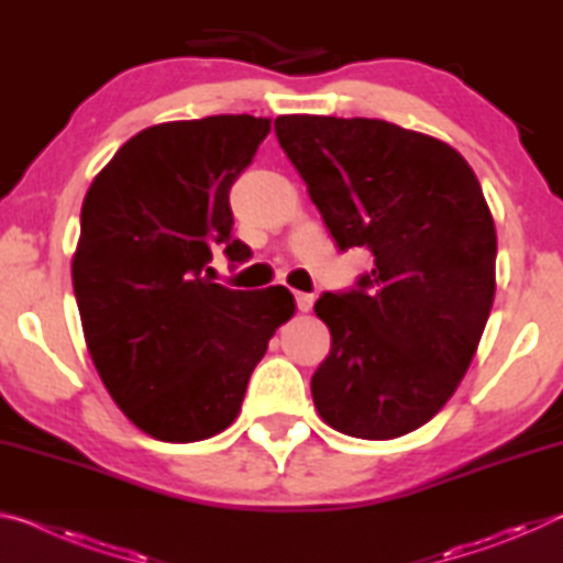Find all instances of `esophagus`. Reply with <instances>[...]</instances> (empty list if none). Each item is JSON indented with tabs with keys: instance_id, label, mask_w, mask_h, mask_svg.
<instances>
[{
	"instance_id": "1",
	"label": "esophagus",
	"mask_w": 563,
	"mask_h": 563,
	"mask_svg": "<svg viewBox=\"0 0 563 563\" xmlns=\"http://www.w3.org/2000/svg\"><path fill=\"white\" fill-rule=\"evenodd\" d=\"M312 302H316V298L310 292H295V305H298L300 312L312 310Z\"/></svg>"
}]
</instances>
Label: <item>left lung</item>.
Wrapping results in <instances>:
<instances>
[{
	"label": "left lung",
	"instance_id": "8db88e82",
	"mask_svg": "<svg viewBox=\"0 0 563 563\" xmlns=\"http://www.w3.org/2000/svg\"><path fill=\"white\" fill-rule=\"evenodd\" d=\"M275 136L340 251L369 247L375 268L325 292L332 335L312 402L342 434L395 440L440 412L487 325L497 231L460 151L379 119H275Z\"/></svg>",
	"mask_w": 563,
	"mask_h": 563
}]
</instances>
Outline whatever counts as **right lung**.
<instances>
[{"instance_id":"obj_1","label":"right lung","mask_w":563,"mask_h":563,"mask_svg":"<svg viewBox=\"0 0 563 563\" xmlns=\"http://www.w3.org/2000/svg\"><path fill=\"white\" fill-rule=\"evenodd\" d=\"M271 119L168 121L123 144L93 178L71 261L84 340L101 383L141 432L198 442L241 412L268 340L292 318L283 285L231 290L208 278L213 247L241 261L228 190Z\"/></svg>"}]
</instances>
